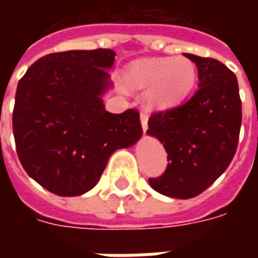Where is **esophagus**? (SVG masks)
I'll return each instance as SVG.
<instances>
[{"label":"esophagus","instance_id":"34e87169","mask_svg":"<svg viewBox=\"0 0 258 258\" xmlns=\"http://www.w3.org/2000/svg\"><path fill=\"white\" fill-rule=\"evenodd\" d=\"M140 118H141V125H142V130L146 131V130H148V114H146L145 112H141Z\"/></svg>","mask_w":258,"mask_h":258}]
</instances>
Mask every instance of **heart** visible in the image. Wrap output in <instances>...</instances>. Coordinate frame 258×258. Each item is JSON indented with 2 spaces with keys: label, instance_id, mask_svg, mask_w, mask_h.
<instances>
[{
  "label": "heart",
  "instance_id": "obj_1",
  "mask_svg": "<svg viewBox=\"0 0 258 258\" xmlns=\"http://www.w3.org/2000/svg\"><path fill=\"white\" fill-rule=\"evenodd\" d=\"M196 76L189 58H144L128 64L124 81L133 90H148V106L163 109L182 101L194 88Z\"/></svg>",
  "mask_w": 258,
  "mask_h": 258
}]
</instances>
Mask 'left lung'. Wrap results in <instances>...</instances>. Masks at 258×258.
<instances>
[{
    "mask_svg": "<svg viewBox=\"0 0 258 258\" xmlns=\"http://www.w3.org/2000/svg\"><path fill=\"white\" fill-rule=\"evenodd\" d=\"M199 73V88L188 101L148 120L152 137L167 152V167L149 178L159 194L190 199L206 190L232 162L242 124L236 76L220 60L185 53Z\"/></svg>",
    "mask_w": 258,
    "mask_h": 258,
    "instance_id": "1",
    "label": "left lung"
}]
</instances>
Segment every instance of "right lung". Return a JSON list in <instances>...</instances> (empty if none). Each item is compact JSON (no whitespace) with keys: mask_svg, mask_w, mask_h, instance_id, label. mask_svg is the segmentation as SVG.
Instances as JSON below:
<instances>
[{"mask_svg":"<svg viewBox=\"0 0 258 258\" xmlns=\"http://www.w3.org/2000/svg\"><path fill=\"white\" fill-rule=\"evenodd\" d=\"M114 51L45 55L20 79L12 114L16 152L31 178L59 196L94 188L113 152L142 135L140 113L105 110Z\"/></svg>","mask_w":258,"mask_h":258,"instance_id":"right-lung-1","label":"right lung"}]
</instances>
